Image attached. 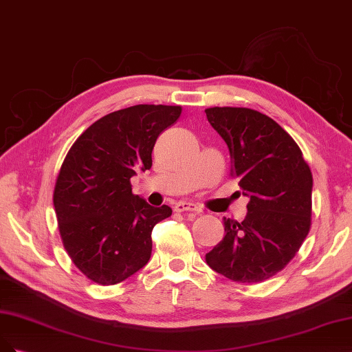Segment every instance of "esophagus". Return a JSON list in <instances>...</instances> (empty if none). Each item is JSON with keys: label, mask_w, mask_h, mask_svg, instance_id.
Returning <instances> with one entry per match:
<instances>
[{"label": "esophagus", "mask_w": 352, "mask_h": 352, "mask_svg": "<svg viewBox=\"0 0 352 352\" xmlns=\"http://www.w3.org/2000/svg\"><path fill=\"white\" fill-rule=\"evenodd\" d=\"M175 210L177 212H195V213H200L201 209L196 205V203H191L187 200H181L175 205Z\"/></svg>", "instance_id": "esophagus-1"}]
</instances>
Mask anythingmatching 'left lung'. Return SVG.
<instances>
[{
    "label": "left lung",
    "instance_id": "8db88e82",
    "mask_svg": "<svg viewBox=\"0 0 352 352\" xmlns=\"http://www.w3.org/2000/svg\"><path fill=\"white\" fill-rule=\"evenodd\" d=\"M228 146L231 177L248 197L243 222L223 218L225 236L206 263L235 282L276 275L297 254L311 223V171L298 144L276 121L248 108L205 109Z\"/></svg>",
    "mask_w": 352,
    "mask_h": 352
}]
</instances>
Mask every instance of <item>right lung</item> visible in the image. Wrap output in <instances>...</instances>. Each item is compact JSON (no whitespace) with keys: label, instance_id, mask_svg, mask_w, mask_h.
I'll return each mask as SVG.
<instances>
[{"label":"right lung","instance_id":"add662e5","mask_svg":"<svg viewBox=\"0 0 352 352\" xmlns=\"http://www.w3.org/2000/svg\"><path fill=\"white\" fill-rule=\"evenodd\" d=\"M181 108L134 105L95 121L67 153L54 208L67 253L100 285H116L147 265L152 230L173 209L151 206L131 192L130 178L152 166L160 134Z\"/></svg>","mask_w":352,"mask_h":352}]
</instances>
